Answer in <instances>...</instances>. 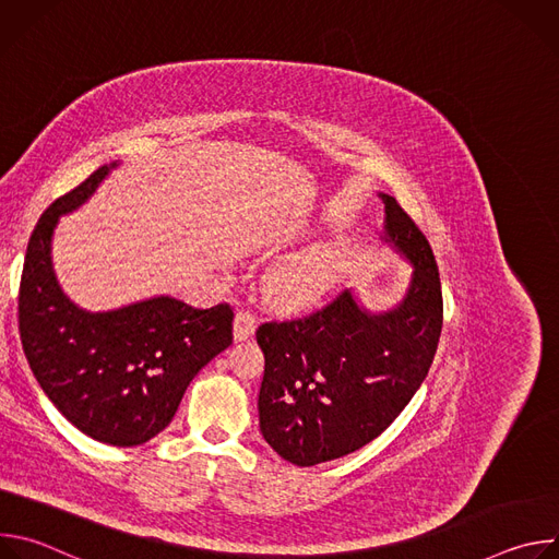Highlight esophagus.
Masks as SVG:
<instances>
[{
	"instance_id": "obj_1",
	"label": "esophagus",
	"mask_w": 559,
	"mask_h": 559,
	"mask_svg": "<svg viewBox=\"0 0 559 559\" xmlns=\"http://www.w3.org/2000/svg\"><path fill=\"white\" fill-rule=\"evenodd\" d=\"M257 330V313L250 309H238L234 316V338L248 341Z\"/></svg>"
}]
</instances>
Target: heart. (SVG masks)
Returning <instances> with one entry per match:
<instances>
[{
    "instance_id": "b5f03b06",
    "label": "heart",
    "mask_w": 559,
    "mask_h": 559,
    "mask_svg": "<svg viewBox=\"0 0 559 559\" xmlns=\"http://www.w3.org/2000/svg\"><path fill=\"white\" fill-rule=\"evenodd\" d=\"M338 270V259L332 252H313L300 257L272 274L270 287L278 302L287 307H302L321 298Z\"/></svg>"
}]
</instances>
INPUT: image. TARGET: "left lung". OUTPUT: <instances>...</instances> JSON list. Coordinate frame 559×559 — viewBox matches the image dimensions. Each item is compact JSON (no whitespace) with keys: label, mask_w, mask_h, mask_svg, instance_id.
Returning a JSON list of instances; mask_svg holds the SVG:
<instances>
[{"label":"left lung","mask_w":559,"mask_h":559,"mask_svg":"<svg viewBox=\"0 0 559 559\" xmlns=\"http://www.w3.org/2000/svg\"><path fill=\"white\" fill-rule=\"evenodd\" d=\"M386 241L414 263L395 309L367 313L345 289L321 309L257 330L265 354L261 431L287 462L313 466L358 451L409 405L442 332V289L431 246L414 218L380 194Z\"/></svg>","instance_id":"1"}]
</instances>
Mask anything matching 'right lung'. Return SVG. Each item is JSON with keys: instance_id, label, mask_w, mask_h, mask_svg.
<instances>
[{"instance_id": "right-lung-1", "label": "right lung", "mask_w": 559, "mask_h": 559, "mask_svg": "<svg viewBox=\"0 0 559 559\" xmlns=\"http://www.w3.org/2000/svg\"><path fill=\"white\" fill-rule=\"evenodd\" d=\"M110 168L102 166L41 214L26 250L17 321L26 360L52 405L99 442L136 447L170 425L192 378L231 345L234 309L158 296L88 313L63 296L50 263L52 229Z\"/></svg>"}]
</instances>
